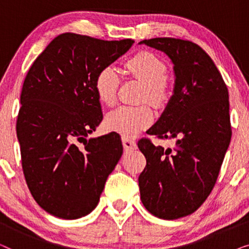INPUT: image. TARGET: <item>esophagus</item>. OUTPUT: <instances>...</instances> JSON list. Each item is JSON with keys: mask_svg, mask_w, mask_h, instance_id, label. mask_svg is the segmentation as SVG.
<instances>
[{"mask_svg": "<svg viewBox=\"0 0 249 249\" xmlns=\"http://www.w3.org/2000/svg\"><path fill=\"white\" fill-rule=\"evenodd\" d=\"M122 144H124V147L125 149H135L136 147H137L136 142L132 141V139H130V138H125V137L122 138Z\"/></svg>", "mask_w": 249, "mask_h": 249, "instance_id": "34e87169", "label": "esophagus"}]
</instances>
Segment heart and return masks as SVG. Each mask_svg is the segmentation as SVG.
<instances>
[{
	"instance_id": "b5f03b06",
	"label": "heart",
	"mask_w": 249,
	"mask_h": 249,
	"mask_svg": "<svg viewBox=\"0 0 249 249\" xmlns=\"http://www.w3.org/2000/svg\"><path fill=\"white\" fill-rule=\"evenodd\" d=\"M125 69L144 85L142 100L161 105L166 100L168 69L163 61L149 52H139L125 62ZM119 78L113 67L107 66L98 71L94 80V89L102 103L111 105L117 97ZM153 121V112L147 105L119 107L105 118L108 130L124 137H132L147 128Z\"/></svg>"
}]
</instances>
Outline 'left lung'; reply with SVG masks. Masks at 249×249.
Instances as JSON below:
<instances>
[{
  "mask_svg": "<svg viewBox=\"0 0 249 249\" xmlns=\"http://www.w3.org/2000/svg\"><path fill=\"white\" fill-rule=\"evenodd\" d=\"M173 63L175 88L164 112L147 130L176 139L175 148L138 141L146 166L138 178L141 199L153 215L176 220L195 212L212 192L231 139L229 93L205 51L171 37L142 40Z\"/></svg>",
  "mask_w": 249,
  "mask_h": 249,
  "instance_id": "8db88e82",
  "label": "left lung"
}]
</instances>
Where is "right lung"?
I'll list each match as a JSON object with an SVG mask.
<instances>
[{
    "instance_id": "1",
    "label": "right lung",
    "mask_w": 249,
    "mask_h": 249,
    "mask_svg": "<svg viewBox=\"0 0 249 249\" xmlns=\"http://www.w3.org/2000/svg\"><path fill=\"white\" fill-rule=\"evenodd\" d=\"M134 43L61 34L27 73L17 120L22 170L34 199L54 216L89 214L121 158L117 132L86 137L103 119L95 77Z\"/></svg>"
}]
</instances>
